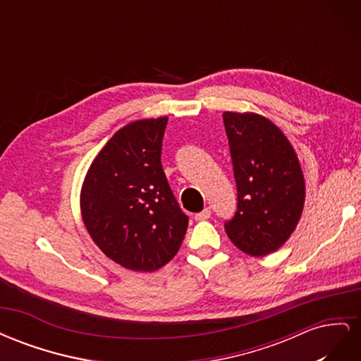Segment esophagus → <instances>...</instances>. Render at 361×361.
I'll use <instances>...</instances> for the list:
<instances>
[{"label": "esophagus", "mask_w": 361, "mask_h": 361, "mask_svg": "<svg viewBox=\"0 0 361 361\" xmlns=\"http://www.w3.org/2000/svg\"><path fill=\"white\" fill-rule=\"evenodd\" d=\"M211 214H212V211H211V207H204V209L202 211V212H199V214H195V220H207V218H211Z\"/></svg>", "instance_id": "34e87169"}]
</instances>
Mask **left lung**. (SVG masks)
Here are the masks:
<instances>
[{
    "label": "left lung",
    "mask_w": 361,
    "mask_h": 361,
    "mask_svg": "<svg viewBox=\"0 0 361 361\" xmlns=\"http://www.w3.org/2000/svg\"><path fill=\"white\" fill-rule=\"evenodd\" d=\"M223 120L238 191L226 233L244 253L265 256L288 241L301 216L305 188L300 162L268 118L226 111Z\"/></svg>",
    "instance_id": "obj_1"
}]
</instances>
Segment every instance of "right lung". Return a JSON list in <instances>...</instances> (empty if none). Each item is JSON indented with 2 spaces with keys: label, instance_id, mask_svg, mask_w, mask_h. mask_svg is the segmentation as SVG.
<instances>
[{
  "label": "right lung",
  "instance_id": "obj_1",
  "mask_svg": "<svg viewBox=\"0 0 361 361\" xmlns=\"http://www.w3.org/2000/svg\"><path fill=\"white\" fill-rule=\"evenodd\" d=\"M167 120H138L117 130L82 185L87 231L108 257L133 271L166 265L188 227L161 164Z\"/></svg>",
  "mask_w": 361,
  "mask_h": 361
}]
</instances>
